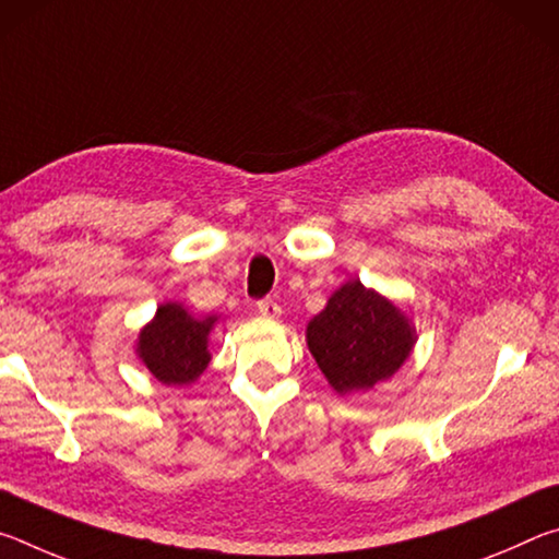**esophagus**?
Returning a JSON list of instances; mask_svg holds the SVG:
<instances>
[{"label": "esophagus", "instance_id": "1", "mask_svg": "<svg viewBox=\"0 0 559 559\" xmlns=\"http://www.w3.org/2000/svg\"><path fill=\"white\" fill-rule=\"evenodd\" d=\"M257 308H259V313L263 316V318H271V320H276L278 316H281V306L273 298H261L259 302H257Z\"/></svg>", "mask_w": 559, "mask_h": 559}]
</instances>
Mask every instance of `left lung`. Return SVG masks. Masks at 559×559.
Instances as JSON below:
<instances>
[{
  "label": "left lung",
  "mask_w": 559,
  "mask_h": 559,
  "mask_svg": "<svg viewBox=\"0 0 559 559\" xmlns=\"http://www.w3.org/2000/svg\"><path fill=\"white\" fill-rule=\"evenodd\" d=\"M414 330L390 300L349 281L308 323V347L335 390H370L412 353Z\"/></svg>",
  "instance_id": "8db88e82"
}]
</instances>
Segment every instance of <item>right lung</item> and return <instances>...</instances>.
<instances>
[{"mask_svg": "<svg viewBox=\"0 0 559 559\" xmlns=\"http://www.w3.org/2000/svg\"><path fill=\"white\" fill-rule=\"evenodd\" d=\"M216 318L197 320L177 302L157 308V316L140 333L138 353L145 367L165 384H189L210 365L206 337Z\"/></svg>", "mask_w": 559, "mask_h": 559, "instance_id": "right-lung-1", "label": "right lung"}]
</instances>
